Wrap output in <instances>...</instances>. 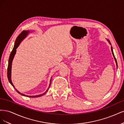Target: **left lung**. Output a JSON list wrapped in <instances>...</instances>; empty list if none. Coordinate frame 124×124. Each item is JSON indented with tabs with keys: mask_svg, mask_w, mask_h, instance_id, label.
I'll list each match as a JSON object with an SVG mask.
<instances>
[{
	"mask_svg": "<svg viewBox=\"0 0 124 124\" xmlns=\"http://www.w3.org/2000/svg\"><path fill=\"white\" fill-rule=\"evenodd\" d=\"M107 41H108V43H110V44L111 46V43H110V41L108 40V39H107ZM111 51H112V54H113V56L114 58V60H115V62H116V67H117V61H116V58H115V56H114V53H113V48H112V46H111Z\"/></svg>",
	"mask_w": 124,
	"mask_h": 124,
	"instance_id": "left-lung-1",
	"label": "left lung"
}]
</instances>
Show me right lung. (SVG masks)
I'll list each match as a JSON object with an SVG mask.
<instances>
[{"instance_id":"obj_1","label":"right lung","mask_w":124,"mask_h":124,"mask_svg":"<svg viewBox=\"0 0 124 124\" xmlns=\"http://www.w3.org/2000/svg\"><path fill=\"white\" fill-rule=\"evenodd\" d=\"M31 32V31H22L20 34L18 36V37H17V38L16 40V42H15L14 43V46L13 47V50L11 52V53L10 54V57H9V62H8V72H7V77H8V78L9 83L11 84L13 87L16 89V91L18 93L21 94V95L23 96H25V97H30V98H36V97H41L43 95H44L45 93H46L48 89H49L50 85H51V81H52V78H51L50 80V85L49 86H48V88L47 89L46 91L44 93H42V94H40L38 95H36V96H28V95H26L24 94V93H21L19 91H18L17 90L15 87V86H14V85L13 84V83L12 82V80H11V69H12V61L13 59L14 58V57L15 55H16V48H17V47L19 46V45L20 44V43H21V42L23 41L26 37L27 36V35L29 34V33Z\"/></svg>"}]
</instances>
